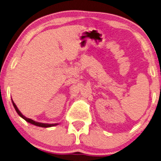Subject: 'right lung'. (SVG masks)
Instances as JSON below:
<instances>
[{"instance_id":"1","label":"right lung","mask_w":161,"mask_h":161,"mask_svg":"<svg viewBox=\"0 0 161 161\" xmlns=\"http://www.w3.org/2000/svg\"><path fill=\"white\" fill-rule=\"evenodd\" d=\"M12 103H13V105H14V108H15V110H16V112L18 113V114L19 115L21 118H23V119H24L25 121H27V122L31 123V124L35 125H36V126H39V127H42V128L52 127V126H55V125H57L58 124V123H54V124H48V123H38V122H36V121H34V120H32V119H30V118H26V117H25L24 115H23L22 114V113H21L20 112V110L18 109L16 105H15V104L14 103V101H13V100H12Z\"/></svg>"}]
</instances>
